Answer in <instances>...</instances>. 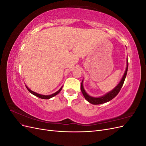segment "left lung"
I'll list each match as a JSON object with an SVG mask.
<instances>
[{"label":"left lung","instance_id":"8db88e82","mask_svg":"<svg viewBox=\"0 0 146 146\" xmlns=\"http://www.w3.org/2000/svg\"><path fill=\"white\" fill-rule=\"evenodd\" d=\"M128 64H129V63H128V60H127V68L125 69V71L121 79V80L120 81V82H119L118 85L115 88H114L113 90L110 91L109 92H108V93L105 94L103 96L99 97V98H94V97H91L90 95H88L86 93L85 90H84L83 85V80H82L80 88H81V91L82 92V94H83V96L85 97V99L90 104H92L93 105H99V104H102L107 102H109L110 100H111L113 98H115V97L118 94L119 91H120L121 88L122 87L123 84V83H124L125 79V77L127 76V70H128Z\"/></svg>","mask_w":146,"mask_h":146}]
</instances>
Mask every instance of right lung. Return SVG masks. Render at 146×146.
<instances>
[{"mask_svg": "<svg viewBox=\"0 0 146 146\" xmlns=\"http://www.w3.org/2000/svg\"><path fill=\"white\" fill-rule=\"evenodd\" d=\"M26 88H27V89L28 90V91L30 92V93H32V94H33L34 96L38 97V98H41V99H50V98H53V97H54V96H55L56 95L58 94L59 93V92L61 91V90H62V88H63V86L61 87L58 91H57L56 92H55V93L52 94H51V95H48V96L42 95V94H38V93H36V92H34V91H32V90H30L27 86H26Z\"/></svg>", "mask_w": 146, "mask_h": 146, "instance_id": "right-lung-1", "label": "right lung"}]
</instances>
